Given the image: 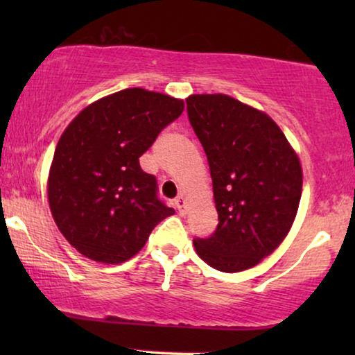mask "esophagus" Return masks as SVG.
I'll return each instance as SVG.
<instances>
[{
    "label": "esophagus",
    "instance_id": "esophagus-1",
    "mask_svg": "<svg viewBox=\"0 0 355 355\" xmlns=\"http://www.w3.org/2000/svg\"><path fill=\"white\" fill-rule=\"evenodd\" d=\"M174 205H176L179 213H184L186 211V198H184L182 196H179L176 200H174Z\"/></svg>",
    "mask_w": 355,
    "mask_h": 355
}]
</instances>
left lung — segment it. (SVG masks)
Returning a JSON list of instances; mask_svg holds the SVG:
<instances>
[{
	"mask_svg": "<svg viewBox=\"0 0 355 355\" xmlns=\"http://www.w3.org/2000/svg\"><path fill=\"white\" fill-rule=\"evenodd\" d=\"M207 153L218 211L208 237H193L200 259L225 273L252 268L293 226L302 196L297 155L270 116L227 95L186 100Z\"/></svg>",
	"mask_w": 355,
	"mask_h": 355,
	"instance_id": "left-lung-1",
	"label": "left lung"
}]
</instances>
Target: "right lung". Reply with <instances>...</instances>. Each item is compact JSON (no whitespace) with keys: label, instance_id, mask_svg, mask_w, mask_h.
I'll return each instance as SVG.
<instances>
[{"label":"right lung","instance_id":"1","mask_svg":"<svg viewBox=\"0 0 355 355\" xmlns=\"http://www.w3.org/2000/svg\"><path fill=\"white\" fill-rule=\"evenodd\" d=\"M182 110V100L125 89L87 106L62 132L48 202L62 236L87 259L110 265L132 259L174 213L139 158Z\"/></svg>","mask_w":355,"mask_h":355}]
</instances>
